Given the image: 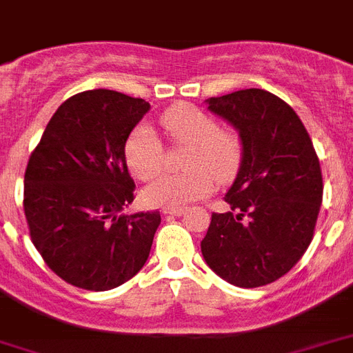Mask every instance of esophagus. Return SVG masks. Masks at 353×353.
Masks as SVG:
<instances>
[{
	"instance_id": "34e87169",
	"label": "esophagus",
	"mask_w": 353,
	"mask_h": 353,
	"mask_svg": "<svg viewBox=\"0 0 353 353\" xmlns=\"http://www.w3.org/2000/svg\"><path fill=\"white\" fill-rule=\"evenodd\" d=\"M185 210L187 209H183V207H170V209L163 210V214L165 216H181V214H185Z\"/></svg>"
}]
</instances>
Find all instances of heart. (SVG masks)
I'll list each match as a JSON object with an SVG mask.
<instances>
[{
	"label": "heart",
	"instance_id": "1",
	"mask_svg": "<svg viewBox=\"0 0 353 353\" xmlns=\"http://www.w3.org/2000/svg\"><path fill=\"white\" fill-rule=\"evenodd\" d=\"M159 124L174 146H187L185 174H166L144 190L143 198L154 207H181L209 196L216 179L227 183L234 177L243 157L240 133L218 126L209 112L192 104H176L166 110ZM126 165L139 181H150L165 168V150L154 130L141 124L130 133L124 146Z\"/></svg>",
	"mask_w": 353,
	"mask_h": 353
}]
</instances>
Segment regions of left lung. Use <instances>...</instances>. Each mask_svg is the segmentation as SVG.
Listing matches in <instances>:
<instances>
[{
    "instance_id": "left-lung-1",
    "label": "left lung",
    "mask_w": 353,
    "mask_h": 353,
    "mask_svg": "<svg viewBox=\"0 0 353 353\" xmlns=\"http://www.w3.org/2000/svg\"><path fill=\"white\" fill-rule=\"evenodd\" d=\"M209 110L240 132L243 157L201 241L205 262L238 288L284 276L313 240L323 174L310 133L293 108L263 90L209 99Z\"/></svg>"
}]
</instances>
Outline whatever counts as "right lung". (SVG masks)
I'll list each match as a JSON object with an SVG mask.
<instances>
[{"label":"right lung","mask_w":353,"mask_h":353,"mask_svg":"<svg viewBox=\"0 0 353 353\" xmlns=\"http://www.w3.org/2000/svg\"><path fill=\"white\" fill-rule=\"evenodd\" d=\"M150 110L112 90L77 93L52 115L23 181L30 240L68 284L108 291L141 271L159 210L122 214L133 201L124 146Z\"/></svg>","instance_id":"add662e5"}]
</instances>
